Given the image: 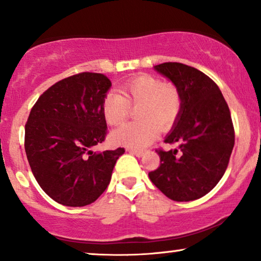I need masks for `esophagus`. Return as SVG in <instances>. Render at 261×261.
<instances>
[{
	"label": "esophagus",
	"mask_w": 261,
	"mask_h": 261,
	"mask_svg": "<svg viewBox=\"0 0 261 261\" xmlns=\"http://www.w3.org/2000/svg\"><path fill=\"white\" fill-rule=\"evenodd\" d=\"M130 153H132V155L137 156V157H142L143 155H144V151L143 150H136V149H129L127 150Z\"/></svg>",
	"instance_id": "esophagus-1"
}]
</instances>
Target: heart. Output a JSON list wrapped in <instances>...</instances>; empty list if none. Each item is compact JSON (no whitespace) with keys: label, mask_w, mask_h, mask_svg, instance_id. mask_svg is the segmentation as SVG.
I'll list each match as a JSON object with an SVG mask.
<instances>
[{"label":"heart","mask_w":261,"mask_h":261,"mask_svg":"<svg viewBox=\"0 0 261 261\" xmlns=\"http://www.w3.org/2000/svg\"><path fill=\"white\" fill-rule=\"evenodd\" d=\"M124 96L116 91L105 94L101 112L110 125H119L130 116L131 106L138 108L139 122L127 123L111 135L117 145L142 149L156 139L162 129L170 127L181 110L177 87L157 76L142 74L123 84Z\"/></svg>","instance_id":"obj_1"}]
</instances>
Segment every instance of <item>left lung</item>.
Wrapping results in <instances>:
<instances>
[{"mask_svg":"<svg viewBox=\"0 0 261 261\" xmlns=\"http://www.w3.org/2000/svg\"><path fill=\"white\" fill-rule=\"evenodd\" d=\"M153 69L177 87L182 105L164 142L178 149L157 150L160 167L149 172L151 182L170 200H197L218 185L234 146L228 105L218 85L199 69L164 62Z\"/></svg>","mask_w":261,"mask_h":261,"instance_id":"obj_1","label":"left lung"}]
</instances>
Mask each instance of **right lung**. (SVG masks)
Returning a JSON list of instances; mask_svg holds the SVG:
<instances>
[{
    "mask_svg": "<svg viewBox=\"0 0 261 261\" xmlns=\"http://www.w3.org/2000/svg\"><path fill=\"white\" fill-rule=\"evenodd\" d=\"M111 82L84 72L43 92L29 113L24 150L39 186L56 202L84 207L94 202L111 181L123 148L93 151L108 126L101 102Z\"/></svg>",
    "mask_w": 261,
    "mask_h": 261,
    "instance_id": "right-lung-1",
    "label": "right lung"
}]
</instances>
